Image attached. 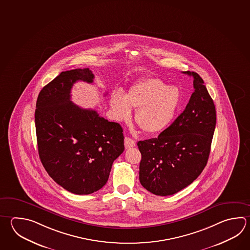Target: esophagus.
<instances>
[{
	"instance_id": "34e87169",
	"label": "esophagus",
	"mask_w": 250,
	"mask_h": 250,
	"mask_svg": "<svg viewBox=\"0 0 250 250\" xmlns=\"http://www.w3.org/2000/svg\"><path fill=\"white\" fill-rule=\"evenodd\" d=\"M135 145H136V143L132 139L129 138V137H125V148H131V147H133Z\"/></svg>"
}]
</instances>
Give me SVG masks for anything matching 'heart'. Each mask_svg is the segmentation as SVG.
I'll use <instances>...</instances> for the list:
<instances>
[{"label": "heart", "mask_w": 250, "mask_h": 250, "mask_svg": "<svg viewBox=\"0 0 250 250\" xmlns=\"http://www.w3.org/2000/svg\"><path fill=\"white\" fill-rule=\"evenodd\" d=\"M180 102L179 90L156 78L138 81L125 94L116 91L109 101L118 120L130 118L131 108H136L135 122L148 133L163 132L168 127L174 120Z\"/></svg>", "instance_id": "obj_1"}]
</instances>
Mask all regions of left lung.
Returning a JSON list of instances; mask_svg holds the SVG:
<instances>
[{
  "mask_svg": "<svg viewBox=\"0 0 250 250\" xmlns=\"http://www.w3.org/2000/svg\"><path fill=\"white\" fill-rule=\"evenodd\" d=\"M193 91L184 111L157 138L137 143L142 154L140 182L156 195L178 193L207 165L216 126V108L203 79L193 71Z\"/></svg>",
  "mask_w": 250,
  "mask_h": 250,
  "instance_id": "obj_1",
  "label": "left lung"
}]
</instances>
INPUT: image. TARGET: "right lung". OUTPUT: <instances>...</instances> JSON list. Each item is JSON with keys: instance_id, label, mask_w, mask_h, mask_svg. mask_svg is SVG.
<instances>
[{"instance_id": "right-lung-1", "label": "right lung", "mask_w": 250, "mask_h": 250, "mask_svg": "<svg viewBox=\"0 0 250 250\" xmlns=\"http://www.w3.org/2000/svg\"><path fill=\"white\" fill-rule=\"evenodd\" d=\"M88 68L62 71L43 87L35 109L39 156L57 184L75 194L98 191L114 161L125 150L118 123L77 106L71 90L77 81L94 82Z\"/></svg>"}]
</instances>
